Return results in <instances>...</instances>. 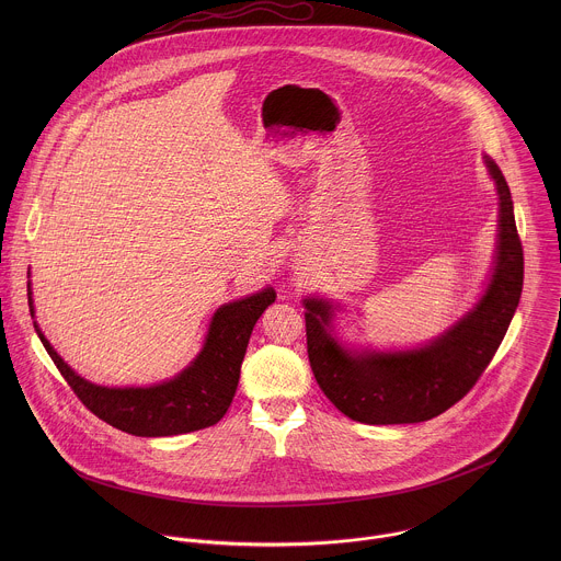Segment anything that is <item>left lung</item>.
I'll list each match as a JSON object with an SVG mask.
<instances>
[{
	"instance_id": "8db88e82",
	"label": "left lung",
	"mask_w": 561,
	"mask_h": 561,
	"mask_svg": "<svg viewBox=\"0 0 561 561\" xmlns=\"http://www.w3.org/2000/svg\"><path fill=\"white\" fill-rule=\"evenodd\" d=\"M483 163L499 196L494 261L473 309L443 334L419 347H356L334 332L339 302L302 300L311 369L323 396L345 416L369 425L434 419L473 389L499 350L523 291V245L507 181L488 156Z\"/></svg>"
}]
</instances>
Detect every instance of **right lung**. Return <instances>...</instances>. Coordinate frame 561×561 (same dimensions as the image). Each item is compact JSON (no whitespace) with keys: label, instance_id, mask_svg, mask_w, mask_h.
Segmentation results:
<instances>
[{"label":"right lung","instance_id":"1","mask_svg":"<svg viewBox=\"0 0 561 561\" xmlns=\"http://www.w3.org/2000/svg\"><path fill=\"white\" fill-rule=\"evenodd\" d=\"M274 300L276 291L265 287L222 305L209 321L196 358L174 378L151 387H101L81 378L54 350L36 321L34 328L47 354L90 412L134 436H176L209 427L227 414L238 391L241 360L252 328ZM27 302L34 318L30 283Z\"/></svg>","mask_w":561,"mask_h":561}]
</instances>
